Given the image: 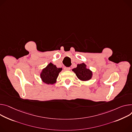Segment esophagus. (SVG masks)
I'll return each mask as SVG.
<instances>
[{"mask_svg": "<svg viewBox=\"0 0 132 132\" xmlns=\"http://www.w3.org/2000/svg\"><path fill=\"white\" fill-rule=\"evenodd\" d=\"M64 70H70V67H64Z\"/></svg>", "mask_w": 132, "mask_h": 132, "instance_id": "1", "label": "esophagus"}]
</instances>
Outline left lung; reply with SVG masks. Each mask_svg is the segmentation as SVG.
<instances>
[{
	"label": "left lung",
	"mask_w": 132,
	"mask_h": 132,
	"mask_svg": "<svg viewBox=\"0 0 132 132\" xmlns=\"http://www.w3.org/2000/svg\"><path fill=\"white\" fill-rule=\"evenodd\" d=\"M77 78L81 81H86L89 80L93 77V71L87 68L85 63L77 64V67L72 69Z\"/></svg>",
	"instance_id": "1"
}]
</instances>
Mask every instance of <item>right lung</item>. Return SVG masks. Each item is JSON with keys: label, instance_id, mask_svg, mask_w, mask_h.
Listing matches in <instances>:
<instances>
[{"label": "right lung", "instance_id": "obj_1", "mask_svg": "<svg viewBox=\"0 0 132 132\" xmlns=\"http://www.w3.org/2000/svg\"><path fill=\"white\" fill-rule=\"evenodd\" d=\"M62 70V68H57L56 65L50 63L42 69L40 73L42 81L48 85L54 84L57 81L59 73Z\"/></svg>", "mask_w": 132, "mask_h": 132}]
</instances>
